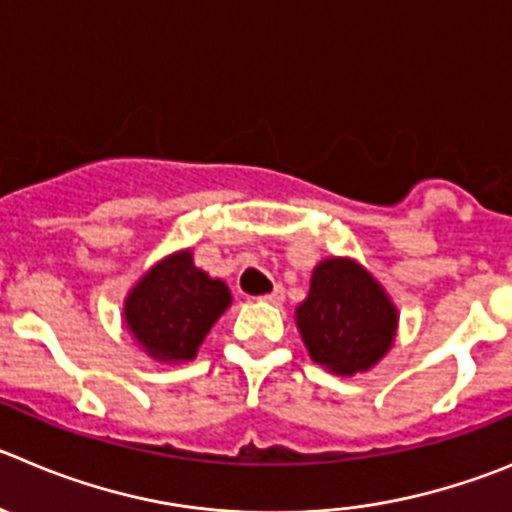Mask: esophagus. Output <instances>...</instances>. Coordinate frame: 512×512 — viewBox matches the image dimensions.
I'll use <instances>...</instances> for the list:
<instances>
[{"label": "esophagus", "instance_id": "obj_1", "mask_svg": "<svg viewBox=\"0 0 512 512\" xmlns=\"http://www.w3.org/2000/svg\"><path fill=\"white\" fill-rule=\"evenodd\" d=\"M262 300H265V303H270V305H280L285 300V290L278 285V288L272 290V293L262 295Z\"/></svg>", "mask_w": 512, "mask_h": 512}]
</instances>
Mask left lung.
Segmentation results:
<instances>
[{
    "instance_id": "1",
    "label": "left lung",
    "mask_w": 512,
    "mask_h": 512,
    "mask_svg": "<svg viewBox=\"0 0 512 512\" xmlns=\"http://www.w3.org/2000/svg\"><path fill=\"white\" fill-rule=\"evenodd\" d=\"M295 323L315 364L338 376L369 371L391 348L399 313L366 267L348 257L318 262Z\"/></svg>"
}]
</instances>
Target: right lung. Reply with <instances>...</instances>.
<instances>
[{
	"label": "right lung",
	"mask_w": 512,
	"mask_h": 512,
	"mask_svg": "<svg viewBox=\"0 0 512 512\" xmlns=\"http://www.w3.org/2000/svg\"><path fill=\"white\" fill-rule=\"evenodd\" d=\"M232 303V293L217 278L194 265L191 250L156 262L123 303V321L138 346L156 361H191L209 328Z\"/></svg>",
	"instance_id": "right-lung-1"
}]
</instances>
